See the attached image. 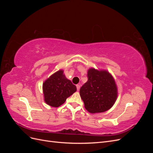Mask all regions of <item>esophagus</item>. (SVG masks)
<instances>
[{
	"label": "esophagus",
	"instance_id": "obj_1",
	"mask_svg": "<svg viewBox=\"0 0 153 153\" xmlns=\"http://www.w3.org/2000/svg\"><path fill=\"white\" fill-rule=\"evenodd\" d=\"M76 88H77V91H79L80 89V85L79 84L76 85Z\"/></svg>",
	"mask_w": 153,
	"mask_h": 153
}]
</instances>
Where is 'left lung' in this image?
Returning <instances> with one entry per match:
<instances>
[{
	"instance_id": "1",
	"label": "left lung",
	"mask_w": 153,
	"mask_h": 153,
	"mask_svg": "<svg viewBox=\"0 0 153 153\" xmlns=\"http://www.w3.org/2000/svg\"><path fill=\"white\" fill-rule=\"evenodd\" d=\"M88 80L80 89L84 106L91 114L101 113L112 107L117 98V87L112 75L106 70L91 68Z\"/></svg>"
}]
</instances>
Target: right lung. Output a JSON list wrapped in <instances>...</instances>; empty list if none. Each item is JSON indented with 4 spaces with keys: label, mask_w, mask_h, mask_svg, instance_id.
I'll list each match as a JSON object with an SVG mask.
<instances>
[{
    "label": "right lung",
    "mask_w": 153,
    "mask_h": 153,
    "mask_svg": "<svg viewBox=\"0 0 153 153\" xmlns=\"http://www.w3.org/2000/svg\"><path fill=\"white\" fill-rule=\"evenodd\" d=\"M43 91L45 102L59 107L76 91V87L66 77L62 69H59L43 82Z\"/></svg>",
    "instance_id": "add662e5"
}]
</instances>
